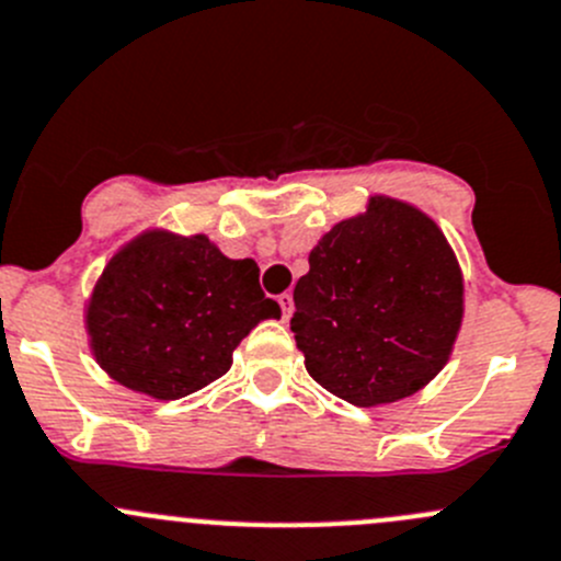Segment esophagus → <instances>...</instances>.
Listing matches in <instances>:
<instances>
[{"label": "esophagus", "mask_w": 561, "mask_h": 561, "mask_svg": "<svg viewBox=\"0 0 561 561\" xmlns=\"http://www.w3.org/2000/svg\"><path fill=\"white\" fill-rule=\"evenodd\" d=\"M279 307H282V318H290L293 314V307H296V304H293V296L290 293H282L279 296Z\"/></svg>", "instance_id": "1"}]
</instances>
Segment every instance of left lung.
I'll return each instance as SVG.
<instances>
[{"label": "left lung", "instance_id": "1", "mask_svg": "<svg viewBox=\"0 0 561 561\" xmlns=\"http://www.w3.org/2000/svg\"><path fill=\"white\" fill-rule=\"evenodd\" d=\"M290 331L307 373L358 408L431 383L463 320V274L436 221L413 205L369 197L331 227L293 290Z\"/></svg>", "mask_w": 561, "mask_h": 561}]
</instances>
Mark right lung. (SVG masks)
Instances as JSON below:
<instances>
[{
	"label": "right lung",
	"mask_w": 561,
	"mask_h": 561,
	"mask_svg": "<svg viewBox=\"0 0 561 561\" xmlns=\"http://www.w3.org/2000/svg\"><path fill=\"white\" fill-rule=\"evenodd\" d=\"M254 260H230L208 236L148 230L125 243L87 301L95 362L125 389L181 400L230 369L260 320L279 318Z\"/></svg>",
	"instance_id": "add662e5"
}]
</instances>
